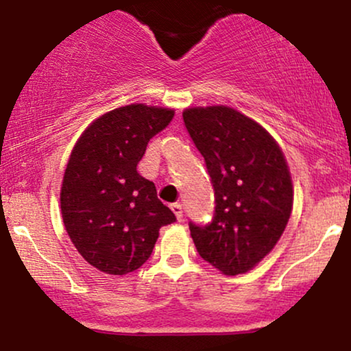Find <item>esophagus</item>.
I'll return each instance as SVG.
<instances>
[{
  "instance_id": "obj_1",
  "label": "esophagus",
  "mask_w": 351,
  "mask_h": 351,
  "mask_svg": "<svg viewBox=\"0 0 351 351\" xmlns=\"http://www.w3.org/2000/svg\"><path fill=\"white\" fill-rule=\"evenodd\" d=\"M171 208H172V212H174V215L177 217V220H182V217H184L182 206H180V204H172Z\"/></svg>"
}]
</instances>
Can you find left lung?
<instances>
[{
  "instance_id": "1",
  "label": "left lung",
  "mask_w": 351,
  "mask_h": 351,
  "mask_svg": "<svg viewBox=\"0 0 351 351\" xmlns=\"http://www.w3.org/2000/svg\"><path fill=\"white\" fill-rule=\"evenodd\" d=\"M182 117L215 195L214 219L189 223L195 249L223 275L245 274L277 245L292 214L285 156L261 124L228 106L189 108Z\"/></svg>"
}]
</instances>
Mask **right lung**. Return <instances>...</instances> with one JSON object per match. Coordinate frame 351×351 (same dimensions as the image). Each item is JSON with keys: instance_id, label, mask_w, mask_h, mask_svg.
Returning <instances> with one entry per match:
<instances>
[{"instance_id": "right-lung-1", "label": "right lung", "mask_w": 351, "mask_h": 351, "mask_svg": "<svg viewBox=\"0 0 351 351\" xmlns=\"http://www.w3.org/2000/svg\"><path fill=\"white\" fill-rule=\"evenodd\" d=\"M174 111L129 104L93 121L74 144L61 186V214L71 242L89 265L125 275L151 257L160 227L176 215L137 172L147 143Z\"/></svg>"}]
</instances>
